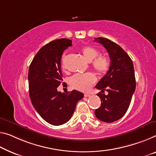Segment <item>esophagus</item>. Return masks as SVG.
<instances>
[{
  "label": "esophagus",
  "instance_id": "esophagus-1",
  "mask_svg": "<svg viewBox=\"0 0 156 156\" xmlns=\"http://www.w3.org/2000/svg\"><path fill=\"white\" fill-rule=\"evenodd\" d=\"M90 94H88V93H85L84 94V97H90Z\"/></svg>",
  "mask_w": 156,
  "mask_h": 156
}]
</instances>
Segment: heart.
<instances>
[{"mask_svg":"<svg viewBox=\"0 0 156 156\" xmlns=\"http://www.w3.org/2000/svg\"><path fill=\"white\" fill-rule=\"evenodd\" d=\"M81 52L86 61L90 62L94 60L92 62V66L93 68L99 73H106L109 70L110 65H111L109 59L103 55H100L96 57L98 55V51L95 47L87 45L82 48ZM65 60H66V55L63 54L61 58V64L63 67H64L65 65ZM95 81H96V77L92 73H78L72 76L70 83L72 87L75 89L87 91L95 82Z\"/></svg>","mask_w":156,"mask_h":156,"instance_id":"heart-1","label":"heart"}]
</instances>
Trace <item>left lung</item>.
Instances as JSON below:
<instances>
[{
  "label": "left lung",
  "instance_id": "8db88e82",
  "mask_svg": "<svg viewBox=\"0 0 156 156\" xmlns=\"http://www.w3.org/2000/svg\"><path fill=\"white\" fill-rule=\"evenodd\" d=\"M95 40L107 49L111 60L109 70L95 86L101 90L97 94L101 105L95 115L100 121L112 123L122 118L128 109L136 87L135 70L132 59L119 45L107 38Z\"/></svg>",
  "mask_w": 156,
  "mask_h": 156
}]
</instances>
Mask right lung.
<instances>
[{
    "instance_id": "1",
    "label": "right lung",
    "mask_w": 156,
    "mask_h": 156,
    "mask_svg": "<svg viewBox=\"0 0 156 156\" xmlns=\"http://www.w3.org/2000/svg\"><path fill=\"white\" fill-rule=\"evenodd\" d=\"M72 46L66 38L55 40L40 49L33 58L28 70V87L31 102L40 116L51 125H63L71 119L76 105L83 94L57 90L63 81L61 56Z\"/></svg>"
}]
</instances>
